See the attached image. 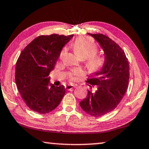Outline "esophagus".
I'll return each mask as SVG.
<instances>
[{
    "mask_svg": "<svg viewBox=\"0 0 149 149\" xmlns=\"http://www.w3.org/2000/svg\"><path fill=\"white\" fill-rule=\"evenodd\" d=\"M77 86L76 85H72V84H68V86H65V89L68 90V91H70V90H72V88H74L76 87Z\"/></svg>",
    "mask_w": 149,
    "mask_h": 149,
    "instance_id": "1",
    "label": "esophagus"
}]
</instances>
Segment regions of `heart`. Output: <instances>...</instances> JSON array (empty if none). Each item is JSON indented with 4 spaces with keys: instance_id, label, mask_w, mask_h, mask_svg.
<instances>
[{
    "instance_id": "obj_1",
    "label": "heart",
    "mask_w": 149,
    "mask_h": 149,
    "mask_svg": "<svg viewBox=\"0 0 149 149\" xmlns=\"http://www.w3.org/2000/svg\"><path fill=\"white\" fill-rule=\"evenodd\" d=\"M73 49L79 58L86 59V67L91 72H96L100 70L104 65V60L101 56H95L98 51L96 44L91 39L88 38H80L77 39L73 44ZM65 53L63 49L61 53V57ZM74 74L79 75V72L74 71Z\"/></svg>"
}]
</instances>
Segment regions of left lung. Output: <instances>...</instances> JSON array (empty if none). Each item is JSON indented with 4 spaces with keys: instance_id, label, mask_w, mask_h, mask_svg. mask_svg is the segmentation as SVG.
Listing matches in <instances>:
<instances>
[{
    "instance_id": "1",
    "label": "left lung",
    "mask_w": 149,
    "mask_h": 149,
    "mask_svg": "<svg viewBox=\"0 0 149 149\" xmlns=\"http://www.w3.org/2000/svg\"><path fill=\"white\" fill-rule=\"evenodd\" d=\"M91 36L98 43L104 54L102 68L90 75L87 81L96 85V90L88 91L87 96L79 102L81 108L90 116L100 117L116 108L128 86L130 66L120 47L103 34Z\"/></svg>"
}]
</instances>
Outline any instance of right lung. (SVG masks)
<instances>
[{"label": "right lung", "mask_w": 149, "mask_h": 149, "mask_svg": "<svg viewBox=\"0 0 149 149\" xmlns=\"http://www.w3.org/2000/svg\"><path fill=\"white\" fill-rule=\"evenodd\" d=\"M74 35L40 36L31 42L19 56L16 63L15 82L21 96L31 110L40 114L57 107L65 93L64 86L50 83L64 46Z\"/></svg>", "instance_id": "1"}]
</instances>
